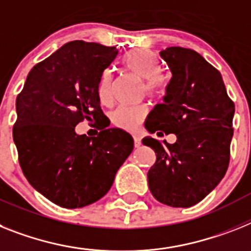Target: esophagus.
<instances>
[{
    "label": "esophagus",
    "mask_w": 251,
    "mask_h": 251,
    "mask_svg": "<svg viewBox=\"0 0 251 251\" xmlns=\"http://www.w3.org/2000/svg\"><path fill=\"white\" fill-rule=\"evenodd\" d=\"M134 145H135V148H139L142 145V139L138 138V136H134Z\"/></svg>",
    "instance_id": "34e87169"
}]
</instances>
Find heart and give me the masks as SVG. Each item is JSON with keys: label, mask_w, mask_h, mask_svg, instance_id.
Returning a JSON list of instances; mask_svg holds the SVG:
<instances>
[{"label": "heart", "mask_w": 251, "mask_h": 251, "mask_svg": "<svg viewBox=\"0 0 251 251\" xmlns=\"http://www.w3.org/2000/svg\"><path fill=\"white\" fill-rule=\"evenodd\" d=\"M124 66L139 79L145 80V89L149 94H157L162 89L161 64L154 54L145 50H136L130 52L124 58ZM112 94V76L111 73L106 71L98 84V97L102 103H108ZM147 116V108L138 107H119L112 113V122L117 127L127 131H135L144 121Z\"/></svg>", "instance_id": "b5f03b06"}]
</instances>
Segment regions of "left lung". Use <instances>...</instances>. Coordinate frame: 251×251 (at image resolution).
I'll return each instance as SVG.
<instances>
[{
	"mask_svg": "<svg viewBox=\"0 0 251 251\" xmlns=\"http://www.w3.org/2000/svg\"><path fill=\"white\" fill-rule=\"evenodd\" d=\"M159 56L172 76L163 103L151 109L145 129L157 135L175 134L176 142L143 139L157 157L148 171L149 190L166 205L189 208L203 201L226 174L235 104L220 71L198 52L170 47Z\"/></svg>",
	"mask_w": 251,
	"mask_h": 251,
	"instance_id": "1",
	"label": "left lung"
}]
</instances>
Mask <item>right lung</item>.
Instances as JSON below:
<instances>
[{
	"mask_svg": "<svg viewBox=\"0 0 251 251\" xmlns=\"http://www.w3.org/2000/svg\"><path fill=\"white\" fill-rule=\"evenodd\" d=\"M117 56L116 47L69 42L31 69L16 98L12 136L23 174L62 208H83L104 197L134 148L129 132L99 122L106 116L98 84ZM83 119L100 123L98 136L76 134Z\"/></svg>",
	"mask_w": 251,
	"mask_h": 251,
	"instance_id": "add662e5",
	"label": "right lung"
}]
</instances>
